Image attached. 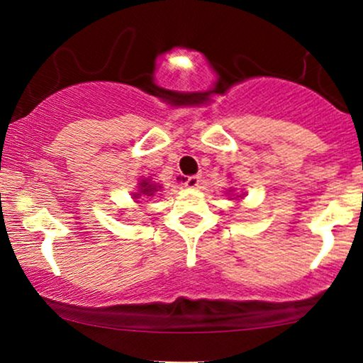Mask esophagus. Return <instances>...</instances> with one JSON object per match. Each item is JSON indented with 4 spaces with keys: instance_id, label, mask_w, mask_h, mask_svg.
I'll use <instances>...</instances> for the list:
<instances>
[{
    "instance_id": "obj_1",
    "label": "esophagus",
    "mask_w": 363,
    "mask_h": 363,
    "mask_svg": "<svg viewBox=\"0 0 363 363\" xmlns=\"http://www.w3.org/2000/svg\"><path fill=\"white\" fill-rule=\"evenodd\" d=\"M199 181H201V176H187L184 179V186L186 187H196L199 184Z\"/></svg>"
}]
</instances>
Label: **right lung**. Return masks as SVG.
Wrapping results in <instances>:
<instances>
[{
    "label": "right lung",
    "mask_w": 363,
    "mask_h": 363,
    "mask_svg": "<svg viewBox=\"0 0 363 363\" xmlns=\"http://www.w3.org/2000/svg\"><path fill=\"white\" fill-rule=\"evenodd\" d=\"M157 191V187L153 186V184H150L148 181H143L141 182V186H140V194H145V196H153V193H155ZM140 194H136V196H140Z\"/></svg>",
    "instance_id": "right-lung-1"
}]
</instances>
